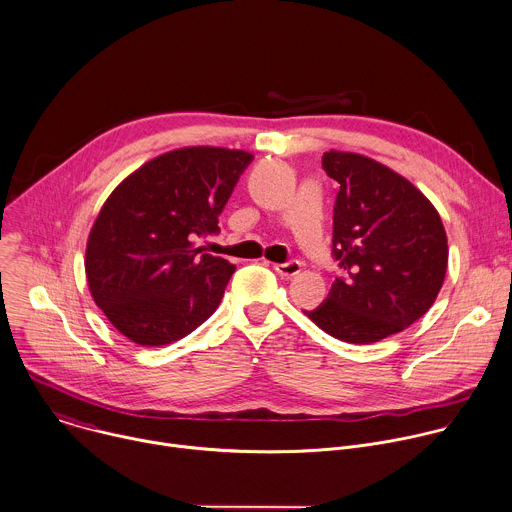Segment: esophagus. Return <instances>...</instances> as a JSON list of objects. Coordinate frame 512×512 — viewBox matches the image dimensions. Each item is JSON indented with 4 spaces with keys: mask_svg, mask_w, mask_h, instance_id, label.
<instances>
[{
    "mask_svg": "<svg viewBox=\"0 0 512 512\" xmlns=\"http://www.w3.org/2000/svg\"><path fill=\"white\" fill-rule=\"evenodd\" d=\"M275 271L281 275V277H295L299 271H301V263L299 261H287V263H277L275 265Z\"/></svg>",
    "mask_w": 512,
    "mask_h": 512,
    "instance_id": "34e87169",
    "label": "esophagus"
}]
</instances>
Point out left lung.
<instances>
[{
    "mask_svg": "<svg viewBox=\"0 0 512 512\" xmlns=\"http://www.w3.org/2000/svg\"><path fill=\"white\" fill-rule=\"evenodd\" d=\"M339 191L333 259L344 269L327 299L305 315L348 344H374L420 319L436 301L448 265L434 205L392 168L356 152H323Z\"/></svg>",
    "mask_w": 512,
    "mask_h": 512,
    "instance_id": "8db88e82",
    "label": "left lung"
}]
</instances>
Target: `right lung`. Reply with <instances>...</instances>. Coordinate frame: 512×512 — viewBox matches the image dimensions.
<instances>
[{
    "mask_svg": "<svg viewBox=\"0 0 512 512\" xmlns=\"http://www.w3.org/2000/svg\"><path fill=\"white\" fill-rule=\"evenodd\" d=\"M251 160L219 146L170 150L136 168L102 205L86 245L88 287L130 342H177L219 307L235 265L195 239L219 233Z\"/></svg>",
    "mask_w": 512,
    "mask_h": 512,
    "instance_id": "obj_1",
    "label": "right lung"
}]
</instances>
